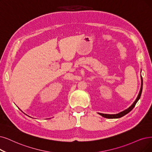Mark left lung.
I'll return each instance as SVG.
<instances>
[{
    "label": "left lung",
    "instance_id": "1",
    "mask_svg": "<svg viewBox=\"0 0 152 152\" xmlns=\"http://www.w3.org/2000/svg\"><path fill=\"white\" fill-rule=\"evenodd\" d=\"M141 80H142L141 88H140V92L138 94V95L137 96V98L136 99L135 101L133 103V104L130 107H129L128 108L126 109V110H125L122 112H121L118 113H117V114H104V113H99V114L101 116L104 117L105 118H120V117L124 116V115H125L126 114H127L128 113H129L132 110V109L135 107V106L137 104V102L138 101L140 98V96H141L142 92V88H143V79H142V76H141Z\"/></svg>",
    "mask_w": 152,
    "mask_h": 152
}]
</instances>
